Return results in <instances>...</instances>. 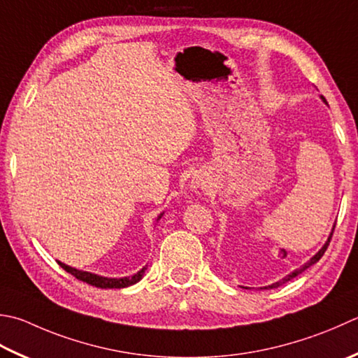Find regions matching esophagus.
<instances>
[{
	"instance_id": "obj_1",
	"label": "esophagus",
	"mask_w": 358,
	"mask_h": 358,
	"mask_svg": "<svg viewBox=\"0 0 358 358\" xmlns=\"http://www.w3.org/2000/svg\"><path fill=\"white\" fill-rule=\"evenodd\" d=\"M194 186H200V183H199V181H194Z\"/></svg>"
}]
</instances>
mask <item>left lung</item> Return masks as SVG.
<instances>
[{
	"instance_id": "1",
	"label": "left lung",
	"mask_w": 358,
	"mask_h": 358,
	"mask_svg": "<svg viewBox=\"0 0 358 358\" xmlns=\"http://www.w3.org/2000/svg\"><path fill=\"white\" fill-rule=\"evenodd\" d=\"M323 101L326 102V99H324V97H323ZM334 229H335V227H334ZM332 234H334V231H332V233H331V236H329V239H327V242L324 243V247L323 248H321L320 251H318V253L317 255H315L312 259H310V261L309 262H307V264H304L303 265V267H301V268H298V270H295V271H293V273H290V275H287L284 279H282V281H279V282H275V284H271V285H268V287H265V289H276V287H279V285H282V284H285L287 281H290V279H293V278H295V276H298L299 275V273H303L304 270H307V268H309L310 267V265H313V264H317L318 261H320V259L321 257H323V255H324V251L327 250V247H329V243H331V239H332Z\"/></svg>"
}]
</instances>
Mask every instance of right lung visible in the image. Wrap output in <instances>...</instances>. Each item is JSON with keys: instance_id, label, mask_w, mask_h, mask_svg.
<instances>
[{"instance_id": "add662e5", "label": "right lung", "mask_w": 358, "mask_h": 358, "mask_svg": "<svg viewBox=\"0 0 358 358\" xmlns=\"http://www.w3.org/2000/svg\"><path fill=\"white\" fill-rule=\"evenodd\" d=\"M159 217H161V215H159ZM59 265H60V267H62L63 270H65V271L71 273V275H73L76 279H79V281H83V282H87V284H90V285H93V287H97V289H124V287L133 285V284L138 282L139 279L143 278L144 271H145V268H147V267H144V268L139 270V271L136 273V275L129 276V278L113 279V278H102V276H97V275H93V273H88V271L76 270V268H73V267H68V265L62 264V262H59Z\"/></svg>"}]
</instances>
